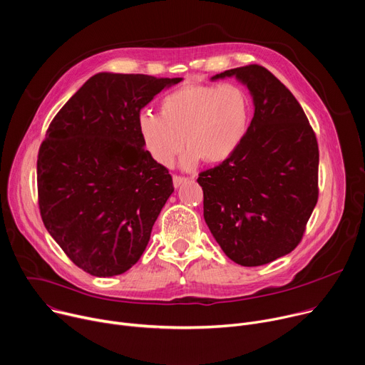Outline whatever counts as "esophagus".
Returning a JSON list of instances; mask_svg holds the SVG:
<instances>
[{"label":"esophagus","mask_w":365,"mask_h":365,"mask_svg":"<svg viewBox=\"0 0 365 365\" xmlns=\"http://www.w3.org/2000/svg\"><path fill=\"white\" fill-rule=\"evenodd\" d=\"M173 181H174V187L177 188V187H180L182 182H185L187 178H185V177H181V175H174V177H173Z\"/></svg>","instance_id":"1"}]
</instances>
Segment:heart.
<instances>
[{
	"mask_svg": "<svg viewBox=\"0 0 365 365\" xmlns=\"http://www.w3.org/2000/svg\"><path fill=\"white\" fill-rule=\"evenodd\" d=\"M250 113L247 93L235 84H188L160 100L159 115L140 114L139 135L149 155L164 167L174 164L184 145L185 167L200 159L220 164L244 140Z\"/></svg>",
	"mask_w": 365,
	"mask_h": 365,
	"instance_id": "obj_1",
	"label": "heart"
}]
</instances>
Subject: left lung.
<instances>
[{"label": "left lung", "instance_id": "1", "mask_svg": "<svg viewBox=\"0 0 365 365\" xmlns=\"http://www.w3.org/2000/svg\"><path fill=\"white\" fill-rule=\"evenodd\" d=\"M235 76L252 96L255 113L244 140L220 165L200 173L205 220L236 264L258 267L290 254L317 203L319 148L290 90L267 68L247 65Z\"/></svg>", "mask_w": 365, "mask_h": 365}]
</instances>
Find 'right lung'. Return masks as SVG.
<instances>
[{
  "mask_svg": "<svg viewBox=\"0 0 365 365\" xmlns=\"http://www.w3.org/2000/svg\"><path fill=\"white\" fill-rule=\"evenodd\" d=\"M182 78L100 72L58 111L37 156L40 216L69 259L96 277L126 272L174 191L145 149L140 110Z\"/></svg>",
  "mask_w": 365,
  "mask_h": 365,
  "instance_id": "obj_1",
  "label": "right lung"
}]
</instances>
